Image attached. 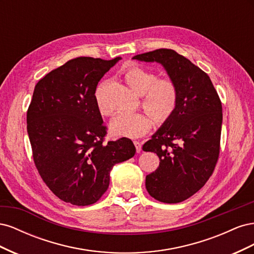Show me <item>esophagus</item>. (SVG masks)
Listing matches in <instances>:
<instances>
[{"label": "esophagus", "mask_w": 254, "mask_h": 254, "mask_svg": "<svg viewBox=\"0 0 254 254\" xmlns=\"http://www.w3.org/2000/svg\"><path fill=\"white\" fill-rule=\"evenodd\" d=\"M133 144L135 146V149H136V152H140L142 150V144L139 142V141H133Z\"/></svg>", "instance_id": "34e87169"}]
</instances>
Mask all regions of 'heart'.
<instances>
[{
    "mask_svg": "<svg viewBox=\"0 0 254 254\" xmlns=\"http://www.w3.org/2000/svg\"><path fill=\"white\" fill-rule=\"evenodd\" d=\"M126 83L136 94L142 95V104L156 121L164 122L175 112L178 104V89L171 79H157V75L140 66H130L123 73ZM95 101L103 115H110L111 107L102 99L101 86L95 91ZM150 115L142 111H122L111 122V131L118 136L140 137L150 129Z\"/></svg>",
    "mask_w": 254,
    "mask_h": 254,
    "instance_id": "b5f03b06",
    "label": "heart"
}]
</instances>
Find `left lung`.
I'll use <instances>...</instances> for the list:
<instances>
[{
    "label": "left lung",
    "mask_w": 254,
    "mask_h": 254,
    "mask_svg": "<svg viewBox=\"0 0 254 254\" xmlns=\"http://www.w3.org/2000/svg\"><path fill=\"white\" fill-rule=\"evenodd\" d=\"M132 59L160 64L178 89L175 112L143 145L144 151L160 159L156 172L146 176V190L161 202L178 203L200 190L216 165L220 99L209 75L173 50L160 49Z\"/></svg>",
    "instance_id": "left-lung-1"
}]
</instances>
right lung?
<instances>
[{
	"mask_svg": "<svg viewBox=\"0 0 254 254\" xmlns=\"http://www.w3.org/2000/svg\"><path fill=\"white\" fill-rule=\"evenodd\" d=\"M78 57L36 84L27 110V133L38 172L61 200L96 202L110 183L112 167L132 158V141L104 143L106 127L95 101L98 81L121 60Z\"/></svg>",
	"mask_w": 254,
	"mask_h": 254,
	"instance_id": "1",
	"label": "right lung"
}]
</instances>
